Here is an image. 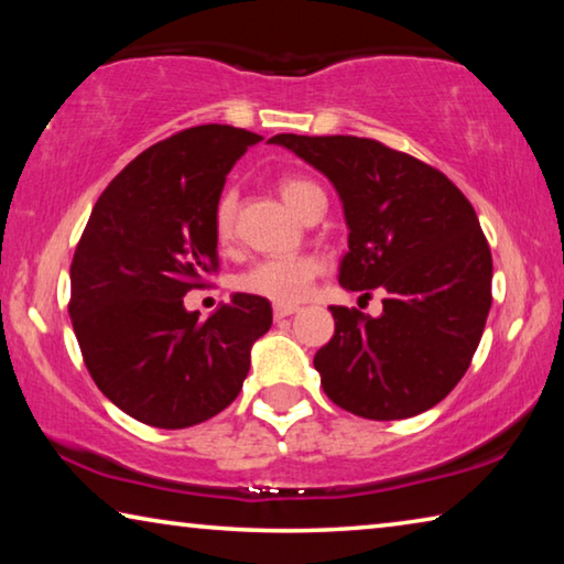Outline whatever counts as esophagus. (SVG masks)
<instances>
[{"label":"esophagus","instance_id":"obj_1","mask_svg":"<svg viewBox=\"0 0 564 564\" xmlns=\"http://www.w3.org/2000/svg\"><path fill=\"white\" fill-rule=\"evenodd\" d=\"M295 311H299V308H295V305H273V318L275 321L289 318V316H293Z\"/></svg>","mask_w":564,"mask_h":564}]
</instances>
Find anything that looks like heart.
Instances as JSON below:
<instances>
[{
	"instance_id": "b5f03b06",
	"label": "heart",
	"mask_w": 564,
	"mask_h": 564,
	"mask_svg": "<svg viewBox=\"0 0 564 564\" xmlns=\"http://www.w3.org/2000/svg\"><path fill=\"white\" fill-rule=\"evenodd\" d=\"M279 194L293 214L303 216L316 198H326L318 184L303 176H283L279 181ZM214 231L218 243H231L236 234V198L224 194L218 198L214 212ZM323 271V263L316 256H289V259H263L238 275V291L256 299L271 301L275 305H293L311 293L313 281Z\"/></svg>"
}]
</instances>
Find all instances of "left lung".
<instances>
[{
  "label": "left lung",
  "instance_id": "1",
  "mask_svg": "<svg viewBox=\"0 0 564 564\" xmlns=\"http://www.w3.org/2000/svg\"><path fill=\"white\" fill-rule=\"evenodd\" d=\"M336 186L348 224L343 289L386 293L383 313L330 305L313 366L338 408L403 420L460 383L492 303V256L473 204L443 171L360 137L275 133Z\"/></svg>",
  "mask_w": 564,
  "mask_h": 564
}]
</instances>
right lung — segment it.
<instances>
[{"label":"right lung","instance_id":"add662e5","mask_svg":"<svg viewBox=\"0 0 564 564\" xmlns=\"http://www.w3.org/2000/svg\"><path fill=\"white\" fill-rule=\"evenodd\" d=\"M259 141L204 123L149 147L104 188L76 243V340L97 388L139 423L178 431L221 413L271 328V303L248 293L206 321L184 308L218 271L214 212L226 174Z\"/></svg>","mask_w":564,"mask_h":564}]
</instances>
